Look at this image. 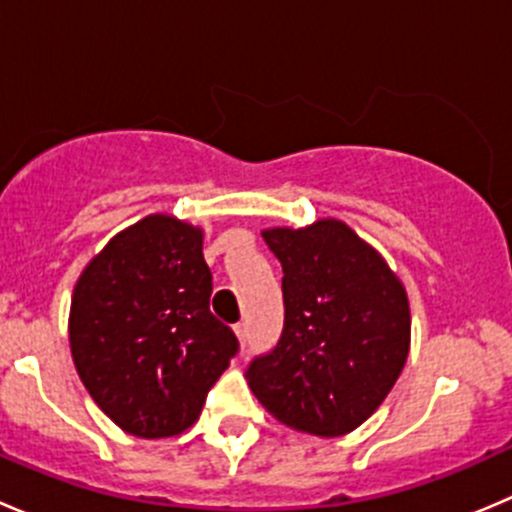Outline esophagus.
I'll list each match as a JSON object with an SVG mask.
<instances>
[{
  "instance_id": "obj_1",
  "label": "esophagus",
  "mask_w": 512,
  "mask_h": 512,
  "mask_svg": "<svg viewBox=\"0 0 512 512\" xmlns=\"http://www.w3.org/2000/svg\"><path fill=\"white\" fill-rule=\"evenodd\" d=\"M235 334H237V339H240V342L245 344L247 339H250V327H247V322L235 324Z\"/></svg>"
}]
</instances>
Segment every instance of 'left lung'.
I'll use <instances>...</instances> for the list:
<instances>
[{
  "label": "left lung",
  "mask_w": 512,
  "mask_h": 512,
  "mask_svg": "<svg viewBox=\"0 0 512 512\" xmlns=\"http://www.w3.org/2000/svg\"><path fill=\"white\" fill-rule=\"evenodd\" d=\"M282 262L285 327L245 379L277 421L344 436L366 421L409 356L406 289L384 257L342 220L262 232Z\"/></svg>",
  "instance_id": "1"
}]
</instances>
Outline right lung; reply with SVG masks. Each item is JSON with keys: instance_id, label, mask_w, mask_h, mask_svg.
Segmentation results:
<instances>
[{"instance_id": "add662e5", "label": "right lung", "mask_w": 512, "mask_h": 512, "mask_svg": "<svg viewBox=\"0 0 512 512\" xmlns=\"http://www.w3.org/2000/svg\"><path fill=\"white\" fill-rule=\"evenodd\" d=\"M203 230L148 215L118 232L74 287L69 344L98 409L138 438L178 436L240 344L210 312Z\"/></svg>"}]
</instances>
